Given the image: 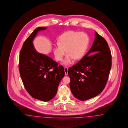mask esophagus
Wrapping results in <instances>:
<instances>
[{
	"label": "esophagus",
	"mask_w": 128,
	"mask_h": 128,
	"mask_svg": "<svg viewBox=\"0 0 128 128\" xmlns=\"http://www.w3.org/2000/svg\"><path fill=\"white\" fill-rule=\"evenodd\" d=\"M64 69L65 74H66V75H67V74H68V67H64Z\"/></svg>",
	"instance_id": "34e87169"
}]
</instances>
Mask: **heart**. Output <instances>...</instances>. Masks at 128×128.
<instances>
[{
	"mask_svg": "<svg viewBox=\"0 0 128 128\" xmlns=\"http://www.w3.org/2000/svg\"><path fill=\"white\" fill-rule=\"evenodd\" d=\"M58 44L53 48L55 58L57 61H62L66 51L67 55L62 64L68 65L73 59L78 60L83 57L88 46L89 38L84 33L69 31L60 35Z\"/></svg>",
	"mask_w": 128,
	"mask_h": 128,
	"instance_id": "1",
	"label": "heart"
}]
</instances>
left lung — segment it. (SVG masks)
I'll return each mask as SVG.
<instances>
[{"mask_svg": "<svg viewBox=\"0 0 128 128\" xmlns=\"http://www.w3.org/2000/svg\"><path fill=\"white\" fill-rule=\"evenodd\" d=\"M92 46L83 58L68 69L74 96L85 101L97 96L106 84L112 64L108 42L96 32Z\"/></svg>", "mask_w": 128, "mask_h": 128, "instance_id": "1", "label": "left lung"}]
</instances>
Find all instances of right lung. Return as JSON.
I'll list each match as a JSON object with an SVG mask.
<instances>
[{
    "label": "right lung",
    "mask_w": 128,
    "mask_h": 128,
    "mask_svg": "<svg viewBox=\"0 0 128 128\" xmlns=\"http://www.w3.org/2000/svg\"><path fill=\"white\" fill-rule=\"evenodd\" d=\"M46 27L36 28L24 41L19 57V68L24 85L32 97L42 101L52 99L64 76V68L45 54L38 52L33 41Z\"/></svg>",
    "instance_id": "1"
}]
</instances>
